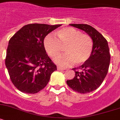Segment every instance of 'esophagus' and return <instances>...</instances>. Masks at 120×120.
<instances>
[{
	"instance_id": "34e87169",
	"label": "esophagus",
	"mask_w": 120,
	"mask_h": 120,
	"mask_svg": "<svg viewBox=\"0 0 120 120\" xmlns=\"http://www.w3.org/2000/svg\"><path fill=\"white\" fill-rule=\"evenodd\" d=\"M57 69H58V70H59V71H63V70H64V69L61 68H60V67H59V66L57 67Z\"/></svg>"
}]
</instances>
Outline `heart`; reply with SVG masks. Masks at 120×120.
Returning <instances> with one entry per match:
<instances>
[{
	"mask_svg": "<svg viewBox=\"0 0 120 120\" xmlns=\"http://www.w3.org/2000/svg\"><path fill=\"white\" fill-rule=\"evenodd\" d=\"M59 39L52 35L45 38L46 51L52 58H56L66 47V54L59 56L55 61L59 66L69 67L75 63L82 64L89 60L93 51V41L88 35L73 28H64L57 32Z\"/></svg>",
	"mask_w": 120,
	"mask_h": 120,
	"instance_id": "heart-1",
	"label": "heart"
}]
</instances>
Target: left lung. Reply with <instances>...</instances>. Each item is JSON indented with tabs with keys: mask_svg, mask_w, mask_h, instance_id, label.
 <instances>
[{
	"mask_svg": "<svg viewBox=\"0 0 120 120\" xmlns=\"http://www.w3.org/2000/svg\"><path fill=\"white\" fill-rule=\"evenodd\" d=\"M84 31L93 41V51L89 59L77 68H73L75 75L66 83L75 91L87 94L96 90L106 77L110 64V56L106 38L94 28L86 24H69Z\"/></svg>",
	"mask_w": 120,
	"mask_h": 120,
	"instance_id": "left-lung-1",
	"label": "left lung"
}]
</instances>
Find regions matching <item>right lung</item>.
<instances>
[{"instance_id":"add662e5","label":"right lung","mask_w":120,"mask_h":120,"mask_svg":"<svg viewBox=\"0 0 120 120\" xmlns=\"http://www.w3.org/2000/svg\"><path fill=\"white\" fill-rule=\"evenodd\" d=\"M61 25L33 23L23 26L10 38L5 65L13 85L20 91L35 94L49 81L57 66L45 49V37Z\"/></svg>"}]
</instances>
